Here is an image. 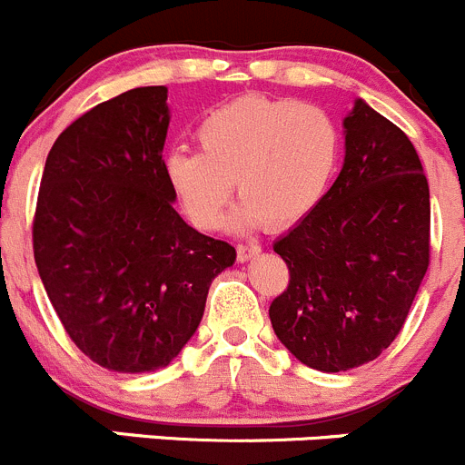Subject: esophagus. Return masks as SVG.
I'll use <instances>...</instances> for the list:
<instances>
[{"label":"esophagus","mask_w":465,"mask_h":465,"mask_svg":"<svg viewBox=\"0 0 465 465\" xmlns=\"http://www.w3.org/2000/svg\"><path fill=\"white\" fill-rule=\"evenodd\" d=\"M260 252H262V246L257 242H246V243H239V246H237L239 262L252 260V257H257Z\"/></svg>","instance_id":"obj_1"}]
</instances>
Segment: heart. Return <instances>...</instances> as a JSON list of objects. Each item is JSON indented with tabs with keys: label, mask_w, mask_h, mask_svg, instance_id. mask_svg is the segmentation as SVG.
I'll use <instances>...</instances> for the list:
<instances>
[{
	"label": "heart",
	"mask_w": 465,
	"mask_h": 465,
	"mask_svg": "<svg viewBox=\"0 0 465 465\" xmlns=\"http://www.w3.org/2000/svg\"><path fill=\"white\" fill-rule=\"evenodd\" d=\"M199 146L172 149L164 173L187 217L214 228L237 192L228 226H287L328 190L339 160V128L319 105L246 96L201 122Z\"/></svg>",
	"instance_id": "b5f03b06"
}]
</instances>
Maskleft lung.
Returning <instances> with one entry per match:
<instances>
[{
    "mask_svg": "<svg viewBox=\"0 0 465 465\" xmlns=\"http://www.w3.org/2000/svg\"><path fill=\"white\" fill-rule=\"evenodd\" d=\"M343 137L334 185L273 243L289 266L269 307L273 332L323 373L387 351L430 266V185L411 140L364 99L343 119Z\"/></svg>",
    "mask_w": 465,
    "mask_h": 465,
    "instance_id": "8db88e82",
    "label": "left lung"
}]
</instances>
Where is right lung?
Segmentation results:
<instances>
[{
    "label": "right lung",
    "instance_id": "1",
    "mask_svg": "<svg viewBox=\"0 0 465 465\" xmlns=\"http://www.w3.org/2000/svg\"><path fill=\"white\" fill-rule=\"evenodd\" d=\"M167 87H135L72 122L40 181L34 257L83 355L114 373L164 369L203 319L234 248L173 210Z\"/></svg>",
    "mask_w": 465,
    "mask_h": 465
}]
</instances>
